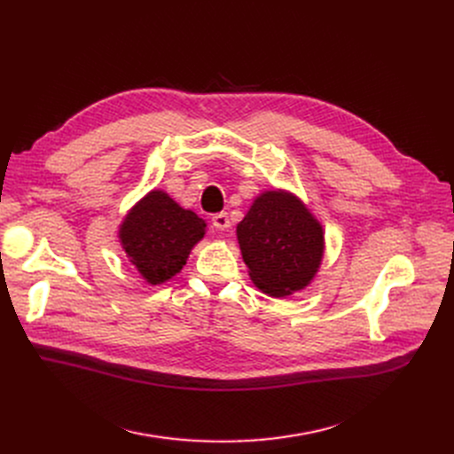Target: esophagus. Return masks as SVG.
<instances>
[{"label": "esophagus", "mask_w": 454, "mask_h": 454, "mask_svg": "<svg viewBox=\"0 0 454 454\" xmlns=\"http://www.w3.org/2000/svg\"><path fill=\"white\" fill-rule=\"evenodd\" d=\"M213 226L217 230H228L230 228V219H228V213L221 211V213H215L211 217Z\"/></svg>", "instance_id": "1"}]
</instances>
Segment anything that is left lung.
<instances>
[{"label": "left lung", "instance_id": "8db88e82", "mask_svg": "<svg viewBox=\"0 0 454 454\" xmlns=\"http://www.w3.org/2000/svg\"><path fill=\"white\" fill-rule=\"evenodd\" d=\"M237 239L250 278L270 296L307 287L324 255V231L294 195L265 191L237 224Z\"/></svg>", "mask_w": 454, "mask_h": 454}]
</instances>
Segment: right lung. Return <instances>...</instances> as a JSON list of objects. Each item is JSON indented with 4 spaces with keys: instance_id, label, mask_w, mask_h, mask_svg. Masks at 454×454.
<instances>
[{
    "instance_id": "add662e5",
    "label": "right lung",
    "mask_w": 454,
    "mask_h": 454,
    "mask_svg": "<svg viewBox=\"0 0 454 454\" xmlns=\"http://www.w3.org/2000/svg\"><path fill=\"white\" fill-rule=\"evenodd\" d=\"M206 233V223L178 206L163 191H151L125 217L119 239L130 263L151 285L171 279L182 270Z\"/></svg>"
}]
</instances>
